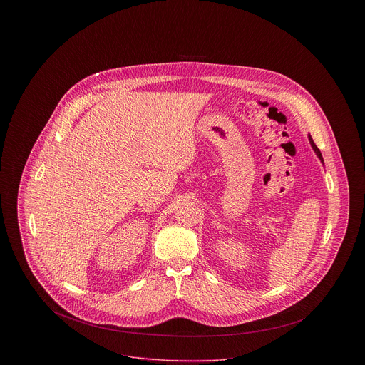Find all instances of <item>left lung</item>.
<instances>
[{"instance_id": "8db88e82", "label": "left lung", "mask_w": 365, "mask_h": 365, "mask_svg": "<svg viewBox=\"0 0 365 365\" xmlns=\"http://www.w3.org/2000/svg\"><path fill=\"white\" fill-rule=\"evenodd\" d=\"M309 142H311V146H312L313 150H314V153H316V156L319 157V160L323 163V157H322V153H320V150L317 149V146L314 145V142L312 140V138L309 136Z\"/></svg>"}]
</instances>
